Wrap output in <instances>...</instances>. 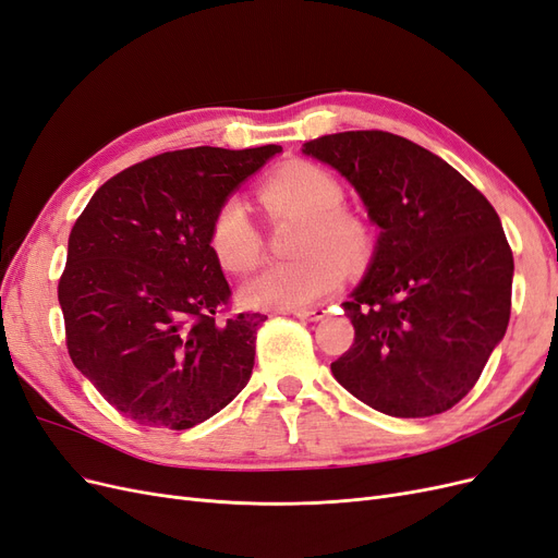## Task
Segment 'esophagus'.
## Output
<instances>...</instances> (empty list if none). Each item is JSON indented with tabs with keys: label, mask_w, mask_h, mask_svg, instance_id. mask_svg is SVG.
Listing matches in <instances>:
<instances>
[{
	"label": "esophagus",
	"mask_w": 558,
	"mask_h": 558,
	"mask_svg": "<svg viewBox=\"0 0 558 558\" xmlns=\"http://www.w3.org/2000/svg\"><path fill=\"white\" fill-rule=\"evenodd\" d=\"M291 314L302 320H320L328 312L324 307H312V310H293Z\"/></svg>",
	"instance_id": "1"
}]
</instances>
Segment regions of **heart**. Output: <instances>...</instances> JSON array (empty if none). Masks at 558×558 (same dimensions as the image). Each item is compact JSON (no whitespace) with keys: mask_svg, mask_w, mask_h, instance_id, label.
Returning <instances> with one entry per match:
<instances>
[{"mask_svg":"<svg viewBox=\"0 0 558 558\" xmlns=\"http://www.w3.org/2000/svg\"><path fill=\"white\" fill-rule=\"evenodd\" d=\"M269 216H298L295 253L300 258L269 265L251 279L244 302L258 310H305L337 289L342 265L356 269L373 253V228L356 211L342 207L344 189L328 170L307 160L281 165L258 189ZM209 248L230 275H246L260 263L263 238L238 199H228L211 216Z\"/></svg>","mask_w":558,"mask_h":558,"instance_id":"b5f03b06","label":"heart"}]
</instances>
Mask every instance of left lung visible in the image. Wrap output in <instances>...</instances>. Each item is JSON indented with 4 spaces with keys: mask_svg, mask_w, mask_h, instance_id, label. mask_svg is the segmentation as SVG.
<instances>
[{
    "mask_svg": "<svg viewBox=\"0 0 558 558\" xmlns=\"http://www.w3.org/2000/svg\"><path fill=\"white\" fill-rule=\"evenodd\" d=\"M302 154L347 177L381 228L365 279L342 302L356 335L330 363L335 379L388 416L451 410L510 320L514 258L492 202L391 132L326 134Z\"/></svg>",
    "mask_w": 558,
    "mask_h": 558,
    "instance_id": "left-lung-1",
    "label": "left lung"
}]
</instances>
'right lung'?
Returning a JSON list of instances; mask_svg holds the SVG:
<instances>
[{"label":"right lung","instance_id":"1","mask_svg":"<svg viewBox=\"0 0 558 558\" xmlns=\"http://www.w3.org/2000/svg\"><path fill=\"white\" fill-rule=\"evenodd\" d=\"M279 150H167L99 185L76 218L58 283L66 351L123 416L193 428L251 379L267 316H226L232 293L207 234L214 211Z\"/></svg>","mask_w":558,"mask_h":558}]
</instances>
